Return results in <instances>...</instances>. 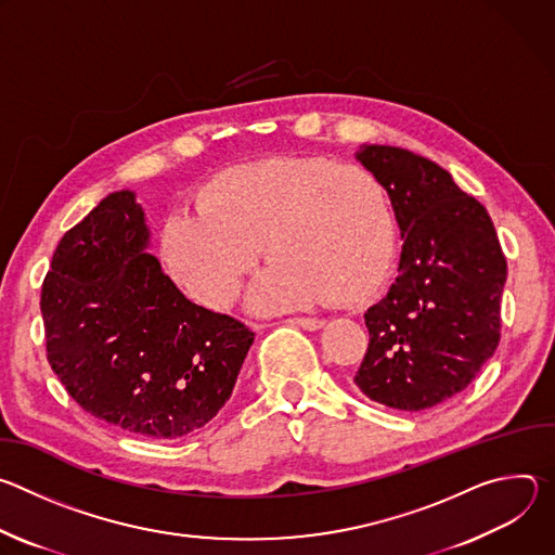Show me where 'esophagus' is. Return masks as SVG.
<instances>
[{
  "instance_id": "obj_1",
  "label": "esophagus",
  "mask_w": 555,
  "mask_h": 555,
  "mask_svg": "<svg viewBox=\"0 0 555 555\" xmlns=\"http://www.w3.org/2000/svg\"><path fill=\"white\" fill-rule=\"evenodd\" d=\"M287 323L298 325V327L309 330V332H315V330H321V327L325 325V321H323V319H305V315H296V319H289Z\"/></svg>"
}]
</instances>
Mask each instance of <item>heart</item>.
Segmentation results:
<instances>
[{
	"mask_svg": "<svg viewBox=\"0 0 555 555\" xmlns=\"http://www.w3.org/2000/svg\"><path fill=\"white\" fill-rule=\"evenodd\" d=\"M395 219L382 180L325 157H268L215 176L163 228L171 279L197 302L228 309L261 257L253 305L279 311L343 294L358 298L386 272Z\"/></svg>",
	"mask_w": 555,
	"mask_h": 555,
	"instance_id": "heart-1",
	"label": "heart"
}]
</instances>
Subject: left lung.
I'll return each instance as SVG.
<instances>
[{
  "instance_id": "8db88e82",
  "label": "left lung",
  "mask_w": 555,
  "mask_h": 555,
  "mask_svg": "<svg viewBox=\"0 0 555 555\" xmlns=\"http://www.w3.org/2000/svg\"><path fill=\"white\" fill-rule=\"evenodd\" d=\"M356 157L382 180L404 246L400 276L364 313L369 349L353 382L377 404L433 409L494 356L507 261L483 204L428 157L386 144Z\"/></svg>"
}]
</instances>
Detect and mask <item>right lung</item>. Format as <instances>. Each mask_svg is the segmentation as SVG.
Instances as JSON below:
<instances>
[{
	"label": "right lung",
	"instance_id": "add662e5",
	"mask_svg": "<svg viewBox=\"0 0 555 555\" xmlns=\"http://www.w3.org/2000/svg\"><path fill=\"white\" fill-rule=\"evenodd\" d=\"M146 246L131 191L107 195L63 234L41 285L46 356L86 413L178 439L228 402L255 334L191 302Z\"/></svg>",
	"mask_w": 555,
	"mask_h": 555
}]
</instances>
